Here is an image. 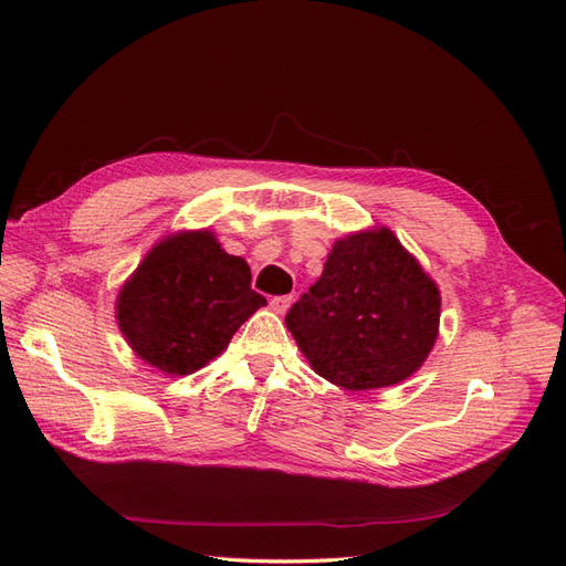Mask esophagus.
I'll list each match as a JSON object with an SVG mask.
<instances>
[{"mask_svg": "<svg viewBox=\"0 0 566 566\" xmlns=\"http://www.w3.org/2000/svg\"><path fill=\"white\" fill-rule=\"evenodd\" d=\"M290 302H293V297H290V295H281V297H273V300L269 302V306H271V310L276 312V314H285Z\"/></svg>", "mask_w": 566, "mask_h": 566, "instance_id": "esophagus-1", "label": "esophagus"}]
</instances>
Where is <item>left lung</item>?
<instances>
[{
  "instance_id": "left-lung-1",
  "label": "left lung",
  "mask_w": 566,
  "mask_h": 566,
  "mask_svg": "<svg viewBox=\"0 0 566 566\" xmlns=\"http://www.w3.org/2000/svg\"><path fill=\"white\" fill-rule=\"evenodd\" d=\"M439 316L430 273L387 227H373L335 241L285 325L321 378L366 391L399 385L424 364Z\"/></svg>"
}]
</instances>
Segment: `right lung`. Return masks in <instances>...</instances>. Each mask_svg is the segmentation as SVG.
Returning a JSON list of instances; mask_svg holds the SVG:
<instances>
[{"label": "right lung", "instance_id": "obj_1", "mask_svg": "<svg viewBox=\"0 0 566 566\" xmlns=\"http://www.w3.org/2000/svg\"><path fill=\"white\" fill-rule=\"evenodd\" d=\"M250 281L248 262L221 248L210 229L169 233L119 287V333L148 366L191 375L224 352L266 304Z\"/></svg>", "mask_w": 566, "mask_h": 566}]
</instances>
